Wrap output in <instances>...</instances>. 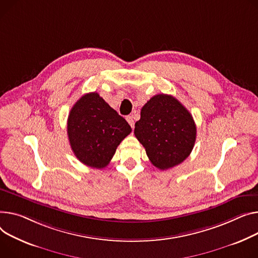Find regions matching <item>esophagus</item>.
<instances>
[{"instance_id": "1", "label": "esophagus", "mask_w": 258, "mask_h": 258, "mask_svg": "<svg viewBox=\"0 0 258 258\" xmlns=\"http://www.w3.org/2000/svg\"><path fill=\"white\" fill-rule=\"evenodd\" d=\"M126 121L130 123V125L132 126V128H134V125H135V121H134V118H133V115L131 116H126Z\"/></svg>"}]
</instances>
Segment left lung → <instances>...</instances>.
Wrapping results in <instances>:
<instances>
[{"mask_svg": "<svg viewBox=\"0 0 258 258\" xmlns=\"http://www.w3.org/2000/svg\"><path fill=\"white\" fill-rule=\"evenodd\" d=\"M134 133L151 164L167 170L190 156L196 140V124L191 113L175 97L162 93L143 106Z\"/></svg>", "mask_w": 258, "mask_h": 258, "instance_id": "1", "label": "left lung"}]
</instances>
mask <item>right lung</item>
<instances>
[{
    "label": "right lung",
    "instance_id": "right-lung-1",
    "mask_svg": "<svg viewBox=\"0 0 258 258\" xmlns=\"http://www.w3.org/2000/svg\"><path fill=\"white\" fill-rule=\"evenodd\" d=\"M131 132L126 120L96 92L83 95L68 115L72 149L80 162L91 168L107 167L117 146Z\"/></svg>",
    "mask_w": 258,
    "mask_h": 258
}]
</instances>
